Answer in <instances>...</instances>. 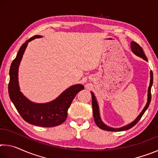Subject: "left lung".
<instances>
[{
    "mask_svg": "<svg viewBox=\"0 0 158 158\" xmlns=\"http://www.w3.org/2000/svg\"><path fill=\"white\" fill-rule=\"evenodd\" d=\"M131 49H132V52L135 53L136 56L143 58L144 60L148 61V59H147V58L146 56L145 53L143 52L142 48H141L139 45L137 43V42H131ZM150 76H151V79H150V84L148 89V98H147V102L145 106H144V108L143 109V110L141 111L139 115L136 118L135 121H133L132 123H130L125 125V126H123L121 127H118V128L111 127L110 126H108V125H106L105 123H104V122L102 121L101 119L100 109H99V106H98L97 100H96L95 98V96L94 95V93H93L92 91L90 92L91 93V95H92V106H93V118H94L95 124L102 130L112 131V132H114V131H115V132H119V131L127 130L130 129V128L132 127L133 126H135V125L137 123L138 121L141 119V118L142 117L143 114L145 113V111L147 110V109H148V106L150 105V102H151V87H152V85H153V72L151 70L150 72Z\"/></svg>",
    "mask_w": 158,
    "mask_h": 158,
    "instance_id": "8db88e82",
    "label": "left lung"
}]
</instances>
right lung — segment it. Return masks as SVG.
I'll list each match as a JSON object with an SVG mask.
<instances>
[{"mask_svg": "<svg viewBox=\"0 0 158 158\" xmlns=\"http://www.w3.org/2000/svg\"><path fill=\"white\" fill-rule=\"evenodd\" d=\"M40 37L42 36L35 35L31 37L20 47L10 66L8 92L10 100L24 121L37 126L50 127L59 125L65 121L72 102L84 86L81 84L72 85L55 100L46 103L33 102L21 92L18 78L19 64L28 42Z\"/></svg>", "mask_w": 158, "mask_h": 158, "instance_id": "obj_1", "label": "right lung"}]
</instances>
